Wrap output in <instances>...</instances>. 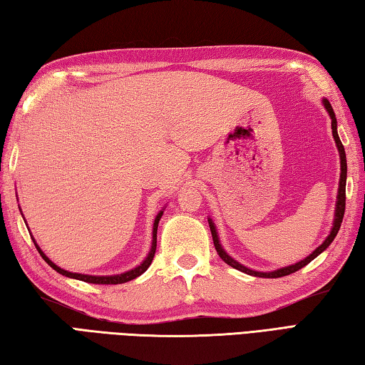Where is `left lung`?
Instances as JSON below:
<instances>
[{
	"mask_svg": "<svg viewBox=\"0 0 365 365\" xmlns=\"http://www.w3.org/2000/svg\"><path fill=\"white\" fill-rule=\"evenodd\" d=\"M324 106H326V109L329 111V115H331V119H332V135H334V140L336 143V148H339L340 160H341V175H340V185H339V197H336L335 221H334V227H332V230H331V235H329L324 240V243L316 247V250L313 251V254H310V256H308L307 259L300 260V262H297L295 265L279 268V270H274V272H270V273H264V272L250 270V268H246L245 265L238 264L237 260H233L229 256V254H227L222 250L221 245H219V238H217V232L215 229V224H212L211 219H208L210 229H211V235H212V243H215V247H216V251L219 254V257H221L225 264H229L230 267L237 268V270L243 272V273L252 274V277H259V278H281V277H286V274H291L294 272H297V270H300V268H304L305 265L310 264L314 257H318L319 254L334 242V238L336 237V233H339V230H340V225H341V221H343V215H345V203H346V154H345V148H343V144H341V141L339 138V133H336V119H335L334 109L331 106V103H329V100H324Z\"/></svg>",
	"mask_w": 365,
	"mask_h": 365,
	"instance_id": "left-lung-1",
	"label": "left lung"
}]
</instances>
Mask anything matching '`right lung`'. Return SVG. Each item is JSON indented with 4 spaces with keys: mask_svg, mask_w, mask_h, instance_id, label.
Wrapping results in <instances>:
<instances>
[{
    "mask_svg": "<svg viewBox=\"0 0 365 365\" xmlns=\"http://www.w3.org/2000/svg\"><path fill=\"white\" fill-rule=\"evenodd\" d=\"M163 215V211H160L159 215H157L155 221H154V230H153V247H150V252L148 254L146 260L141 265H138L136 268H133V270L130 272H125L122 274H114V277H92V274H81V273H71V272H66L63 270V268H60L55 265L52 260H49V257L46 256V254L39 250V246L34 243V246H36V250L39 251L41 257H43L47 264H49L55 272H58L60 274H65V277L68 278H74V279H81V281H86V283H92V284H122V283H127V281H132L135 279L136 277H140V274H143L144 272L148 270L149 265L153 264V259H154V254H155V247H157V225H159V221L160 217Z\"/></svg>",
    "mask_w": 365,
    "mask_h": 365,
    "instance_id": "right-lung-1",
    "label": "right lung"
}]
</instances>
